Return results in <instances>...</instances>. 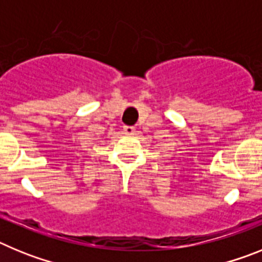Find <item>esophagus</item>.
I'll use <instances>...</instances> for the list:
<instances>
[{
    "label": "esophagus",
    "instance_id": "1",
    "mask_svg": "<svg viewBox=\"0 0 262 262\" xmlns=\"http://www.w3.org/2000/svg\"><path fill=\"white\" fill-rule=\"evenodd\" d=\"M123 131H124V134H127V135H133V134L135 133V127H133V126H124L123 127Z\"/></svg>",
    "mask_w": 262,
    "mask_h": 262
}]
</instances>
